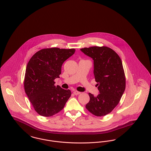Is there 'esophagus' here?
I'll use <instances>...</instances> for the list:
<instances>
[{
    "instance_id": "esophagus-1",
    "label": "esophagus",
    "mask_w": 151,
    "mask_h": 151,
    "mask_svg": "<svg viewBox=\"0 0 151 151\" xmlns=\"http://www.w3.org/2000/svg\"><path fill=\"white\" fill-rule=\"evenodd\" d=\"M73 94L75 95H79L80 94V92H79V91H73Z\"/></svg>"
}]
</instances>
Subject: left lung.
<instances>
[{
  "label": "left lung",
  "instance_id": "left-lung-1",
  "mask_svg": "<svg viewBox=\"0 0 151 151\" xmlns=\"http://www.w3.org/2000/svg\"><path fill=\"white\" fill-rule=\"evenodd\" d=\"M80 50L93 60V73L99 91L97 96L89 93L86 108L96 116L109 114L119 104L125 89V77L122 60L111 48L91 47Z\"/></svg>",
  "mask_w": 151,
  "mask_h": 151
}]
</instances>
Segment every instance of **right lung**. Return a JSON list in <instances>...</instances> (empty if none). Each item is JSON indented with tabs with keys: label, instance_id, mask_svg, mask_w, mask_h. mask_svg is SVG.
Returning a JSON list of instances; mask_svg holds the SVG:
<instances>
[{
	"label": "right lung",
	"instance_id": "1",
	"mask_svg": "<svg viewBox=\"0 0 151 151\" xmlns=\"http://www.w3.org/2000/svg\"><path fill=\"white\" fill-rule=\"evenodd\" d=\"M75 52L72 49L51 48L36 52L28 63L24 80L26 93L36 112L50 117L63 109L70 98L71 91L55 86L63 63Z\"/></svg>",
	"mask_w": 151,
	"mask_h": 151
}]
</instances>
